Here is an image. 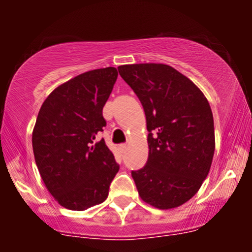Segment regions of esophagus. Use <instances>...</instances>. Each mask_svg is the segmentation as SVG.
<instances>
[{"instance_id": "1", "label": "esophagus", "mask_w": 252, "mask_h": 252, "mask_svg": "<svg viewBox=\"0 0 252 252\" xmlns=\"http://www.w3.org/2000/svg\"><path fill=\"white\" fill-rule=\"evenodd\" d=\"M126 147H128V146H126V144H121V145H119V150H121L122 154L126 151Z\"/></svg>"}]
</instances>
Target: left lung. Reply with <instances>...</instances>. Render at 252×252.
Segmentation results:
<instances>
[{
  "label": "left lung",
  "mask_w": 252,
  "mask_h": 252,
  "mask_svg": "<svg viewBox=\"0 0 252 252\" xmlns=\"http://www.w3.org/2000/svg\"><path fill=\"white\" fill-rule=\"evenodd\" d=\"M146 116L149 157L131 171L139 195L161 210L191 199L210 172L215 126L200 89L171 65L140 63L118 67Z\"/></svg>",
  "instance_id": "left-lung-1"
}]
</instances>
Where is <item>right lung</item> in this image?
<instances>
[{
    "instance_id": "add662e5",
    "label": "right lung",
    "mask_w": 252,
    "mask_h": 252,
    "mask_svg": "<svg viewBox=\"0 0 252 252\" xmlns=\"http://www.w3.org/2000/svg\"><path fill=\"white\" fill-rule=\"evenodd\" d=\"M118 77L113 67L83 73L48 95L32 131L35 162L58 204L84 211L107 199L119 171L103 139V106Z\"/></svg>"
}]
</instances>
